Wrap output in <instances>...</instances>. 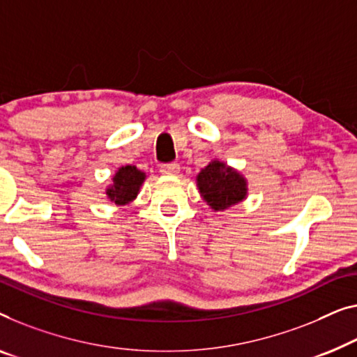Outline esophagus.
<instances>
[{"label":"esophagus","instance_id":"esophagus-1","mask_svg":"<svg viewBox=\"0 0 357 357\" xmlns=\"http://www.w3.org/2000/svg\"><path fill=\"white\" fill-rule=\"evenodd\" d=\"M180 172V166L177 162H169L162 164L161 166V174L164 175H177Z\"/></svg>","mask_w":357,"mask_h":357}]
</instances>
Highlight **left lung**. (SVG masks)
Segmentation results:
<instances>
[{
    "label": "left lung",
    "mask_w": 357,
    "mask_h": 357,
    "mask_svg": "<svg viewBox=\"0 0 357 357\" xmlns=\"http://www.w3.org/2000/svg\"><path fill=\"white\" fill-rule=\"evenodd\" d=\"M198 187L215 211L230 208L246 196V182L236 170L213 161L198 174Z\"/></svg>",
    "instance_id": "obj_1"
}]
</instances>
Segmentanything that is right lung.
<instances>
[{
	"instance_id": "right-lung-1",
	"label": "right lung",
	"mask_w": 357,
	"mask_h": 357,
	"mask_svg": "<svg viewBox=\"0 0 357 357\" xmlns=\"http://www.w3.org/2000/svg\"><path fill=\"white\" fill-rule=\"evenodd\" d=\"M144 180V174L137 167L126 166L117 170V174L112 178L114 185L107 188L106 195L116 204H127L135 198L140 191V187Z\"/></svg>"
}]
</instances>
